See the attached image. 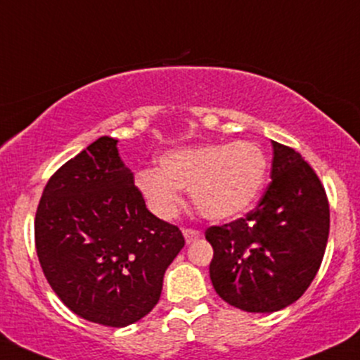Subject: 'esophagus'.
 Returning <instances> with one entry per match:
<instances>
[{
    "label": "esophagus",
    "mask_w": 360,
    "mask_h": 360,
    "mask_svg": "<svg viewBox=\"0 0 360 360\" xmlns=\"http://www.w3.org/2000/svg\"><path fill=\"white\" fill-rule=\"evenodd\" d=\"M183 235L186 238V243H191L201 237V232H198V230H193V229H184Z\"/></svg>",
    "instance_id": "obj_1"
}]
</instances>
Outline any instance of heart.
Returning a JSON list of instances; mask_svg holds the SVG:
<instances>
[{
	"label": "heart",
	"instance_id": "1",
	"mask_svg": "<svg viewBox=\"0 0 360 360\" xmlns=\"http://www.w3.org/2000/svg\"><path fill=\"white\" fill-rule=\"evenodd\" d=\"M267 174V155L250 140L194 143L164 152L157 169L135 172L134 183L152 213L172 218L188 189L194 208L208 220H229L257 200Z\"/></svg>",
	"mask_w": 360,
	"mask_h": 360
}]
</instances>
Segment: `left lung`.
<instances>
[{
	"instance_id": "obj_1",
	"label": "left lung",
	"mask_w": 360,
	"mask_h": 360,
	"mask_svg": "<svg viewBox=\"0 0 360 360\" xmlns=\"http://www.w3.org/2000/svg\"><path fill=\"white\" fill-rule=\"evenodd\" d=\"M271 184L257 208L210 226V278L223 301L272 313L303 296L323 259L330 208L323 186L295 148L272 142Z\"/></svg>"
}]
</instances>
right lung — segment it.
Returning a JSON list of instances; mask_svg holds the SVG:
<instances>
[{"mask_svg":"<svg viewBox=\"0 0 360 360\" xmlns=\"http://www.w3.org/2000/svg\"><path fill=\"white\" fill-rule=\"evenodd\" d=\"M100 137L45 186L35 214V247L49 284L84 320L127 326L152 311L164 272L184 237L147 210L118 154Z\"/></svg>","mask_w":360,"mask_h":360,"instance_id":"obj_1","label":"right lung"}]
</instances>
